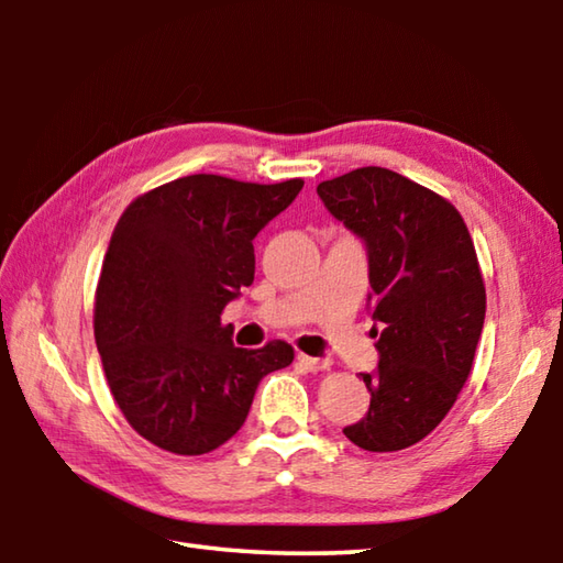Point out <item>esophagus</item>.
<instances>
[{
	"instance_id": "obj_1",
	"label": "esophagus",
	"mask_w": 563,
	"mask_h": 563,
	"mask_svg": "<svg viewBox=\"0 0 563 563\" xmlns=\"http://www.w3.org/2000/svg\"><path fill=\"white\" fill-rule=\"evenodd\" d=\"M298 362L305 369H310V373H322V369L330 367L328 357H310V355H302V352L298 355Z\"/></svg>"
}]
</instances>
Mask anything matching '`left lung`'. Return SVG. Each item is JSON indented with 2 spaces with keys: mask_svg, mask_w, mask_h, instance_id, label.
Returning <instances> with one entry per match:
<instances>
[{
  "mask_svg": "<svg viewBox=\"0 0 563 563\" xmlns=\"http://www.w3.org/2000/svg\"><path fill=\"white\" fill-rule=\"evenodd\" d=\"M320 201L367 247L379 362L362 373L369 409L345 437L367 452L424 440L456 402L482 338L487 292L456 208L389 168L322 180Z\"/></svg>",
  "mask_w": 563,
  "mask_h": 563,
  "instance_id": "8db88e82",
  "label": "left lung"
}]
</instances>
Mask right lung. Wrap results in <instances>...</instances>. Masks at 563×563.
I'll use <instances>...</instances> for the list:
<instances>
[{
  "instance_id": "1",
  "label": "right lung",
  "mask_w": 563,
  "mask_h": 563,
  "mask_svg": "<svg viewBox=\"0 0 563 563\" xmlns=\"http://www.w3.org/2000/svg\"><path fill=\"white\" fill-rule=\"evenodd\" d=\"M302 180L243 184L196 174L139 196L101 265L93 335L123 417L174 454H206L241 430L261 379L288 367L283 340L233 345L223 308L255 275L253 238Z\"/></svg>"
}]
</instances>
